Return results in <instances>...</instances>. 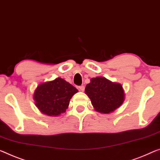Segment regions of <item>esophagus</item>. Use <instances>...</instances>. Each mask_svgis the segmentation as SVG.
Instances as JSON below:
<instances>
[{"instance_id": "1", "label": "esophagus", "mask_w": 160, "mask_h": 160, "mask_svg": "<svg viewBox=\"0 0 160 160\" xmlns=\"http://www.w3.org/2000/svg\"><path fill=\"white\" fill-rule=\"evenodd\" d=\"M78 88H79L80 91L83 92V91H84V89H85V87H84V86H83V85H82V86H79V87H78Z\"/></svg>"}]
</instances>
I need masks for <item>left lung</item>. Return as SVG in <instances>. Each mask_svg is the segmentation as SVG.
<instances>
[{"mask_svg":"<svg viewBox=\"0 0 160 160\" xmlns=\"http://www.w3.org/2000/svg\"><path fill=\"white\" fill-rule=\"evenodd\" d=\"M85 93L89 97L96 111L104 114L114 111L124 99L122 85L104 77L92 78L85 88Z\"/></svg>","mask_w":160,"mask_h":160,"instance_id":"8db88e82","label":"left lung"}]
</instances>
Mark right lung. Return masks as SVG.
Listing matches in <instances>:
<instances>
[{
	"label": "right lung",
	"mask_w": 160,
	"mask_h": 160,
	"mask_svg": "<svg viewBox=\"0 0 160 160\" xmlns=\"http://www.w3.org/2000/svg\"><path fill=\"white\" fill-rule=\"evenodd\" d=\"M78 92L73 86L61 78L41 83L34 92L36 106L43 114L58 116L65 112L73 95Z\"/></svg>",
	"instance_id": "right-lung-1"
}]
</instances>
